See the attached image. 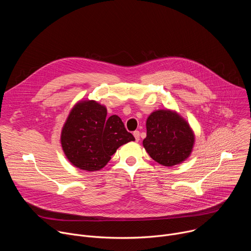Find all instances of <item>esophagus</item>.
<instances>
[{
	"mask_svg": "<svg viewBox=\"0 0 251 251\" xmlns=\"http://www.w3.org/2000/svg\"><path fill=\"white\" fill-rule=\"evenodd\" d=\"M133 135H134V137H135V140L138 142V141L140 140V132H139V131H134V132H133Z\"/></svg>",
	"mask_w": 251,
	"mask_h": 251,
	"instance_id": "esophagus-1",
	"label": "esophagus"
}]
</instances>
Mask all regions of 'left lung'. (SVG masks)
Returning a JSON list of instances; mask_svg holds the SVG:
<instances>
[{
	"label": "left lung",
	"mask_w": 251,
	"mask_h": 251,
	"mask_svg": "<svg viewBox=\"0 0 251 251\" xmlns=\"http://www.w3.org/2000/svg\"><path fill=\"white\" fill-rule=\"evenodd\" d=\"M147 137L143 146L159 164L172 167L184 162L192 153L195 135L188 122L171 110H157L146 122Z\"/></svg>",
	"instance_id": "8db88e82"
}]
</instances>
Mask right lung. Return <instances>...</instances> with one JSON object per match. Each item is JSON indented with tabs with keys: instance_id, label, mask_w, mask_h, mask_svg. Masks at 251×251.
Segmentation results:
<instances>
[{
	"instance_id": "1",
	"label": "right lung",
	"mask_w": 251,
	"mask_h": 251,
	"mask_svg": "<svg viewBox=\"0 0 251 251\" xmlns=\"http://www.w3.org/2000/svg\"><path fill=\"white\" fill-rule=\"evenodd\" d=\"M60 140L71 164L94 172L108 163L120 146L135 138L126 130L120 117H108L105 106L94 100H84L70 111Z\"/></svg>"
}]
</instances>
